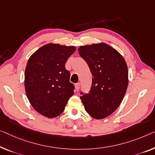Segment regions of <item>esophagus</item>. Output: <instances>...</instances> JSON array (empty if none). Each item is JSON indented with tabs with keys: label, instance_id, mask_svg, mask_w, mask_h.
<instances>
[{
	"label": "esophagus",
	"instance_id": "esophagus-1",
	"mask_svg": "<svg viewBox=\"0 0 155 155\" xmlns=\"http://www.w3.org/2000/svg\"><path fill=\"white\" fill-rule=\"evenodd\" d=\"M79 87H80V83H77V84H75V87H76V90H77V91H78V90H79Z\"/></svg>",
	"mask_w": 155,
	"mask_h": 155
}]
</instances>
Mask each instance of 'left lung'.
I'll use <instances>...</instances> for the list:
<instances>
[{"label":"left lung","instance_id":"1","mask_svg":"<svg viewBox=\"0 0 155 155\" xmlns=\"http://www.w3.org/2000/svg\"><path fill=\"white\" fill-rule=\"evenodd\" d=\"M78 51L92 75L89 93L81 92L82 103L93 118H105L123 100L129 82L127 65L122 55L106 43L81 46Z\"/></svg>","mask_w":155,"mask_h":155}]
</instances>
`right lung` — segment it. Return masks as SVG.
Returning a JSON list of instances; mask_svg holds the SVG:
<instances>
[{"mask_svg": "<svg viewBox=\"0 0 155 155\" xmlns=\"http://www.w3.org/2000/svg\"><path fill=\"white\" fill-rule=\"evenodd\" d=\"M75 51L74 46L48 43L32 54L27 63V97L36 111L48 118L61 115L74 94V85L70 82L65 63Z\"/></svg>", "mask_w": 155, "mask_h": 155, "instance_id": "right-lung-1", "label": "right lung"}]
</instances>
